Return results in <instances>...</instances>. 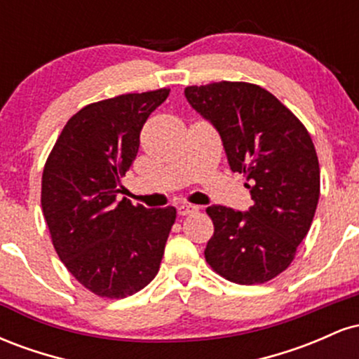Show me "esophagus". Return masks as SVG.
Masks as SVG:
<instances>
[{
    "instance_id": "esophagus-1",
    "label": "esophagus",
    "mask_w": 359,
    "mask_h": 359,
    "mask_svg": "<svg viewBox=\"0 0 359 359\" xmlns=\"http://www.w3.org/2000/svg\"><path fill=\"white\" fill-rule=\"evenodd\" d=\"M177 211H179V216H191V214H196L199 211V208L192 204H180L179 208H177Z\"/></svg>"
}]
</instances>
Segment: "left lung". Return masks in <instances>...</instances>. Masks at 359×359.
<instances>
[{"label": "left lung", "mask_w": 359, "mask_h": 359, "mask_svg": "<svg viewBox=\"0 0 359 359\" xmlns=\"http://www.w3.org/2000/svg\"><path fill=\"white\" fill-rule=\"evenodd\" d=\"M185 97L219 131L229 167L250 180L248 212L209 205L214 234L205 262L240 285L265 283L294 262L320 192L319 160L302 121L250 82L189 86Z\"/></svg>", "instance_id": "8db88e82"}]
</instances>
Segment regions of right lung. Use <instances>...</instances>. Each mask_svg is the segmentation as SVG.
<instances>
[{
    "label": "right lung",
    "instance_id": "right-lung-1",
    "mask_svg": "<svg viewBox=\"0 0 359 359\" xmlns=\"http://www.w3.org/2000/svg\"><path fill=\"white\" fill-rule=\"evenodd\" d=\"M170 89L97 101L69 119L42 175V209L57 255L93 294L125 299L158 273L177 211L116 203L140 131Z\"/></svg>",
    "mask_w": 359,
    "mask_h": 359
}]
</instances>
